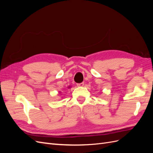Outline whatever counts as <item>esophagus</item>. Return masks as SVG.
Wrapping results in <instances>:
<instances>
[{"instance_id": "34e87169", "label": "esophagus", "mask_w": 153, "mask_h": 153, "mask_svg": "<svg viewBox=\"0 0 153 153\" xmlns=\"http://www.w3.org/2000/svg\"><path fill=\"white\" fill-rule=\"evenodd\" d=\"M84 82H82V83H80V84H76V85L78 87H82V86H84Z\"/></svg>"}]
</instances>
